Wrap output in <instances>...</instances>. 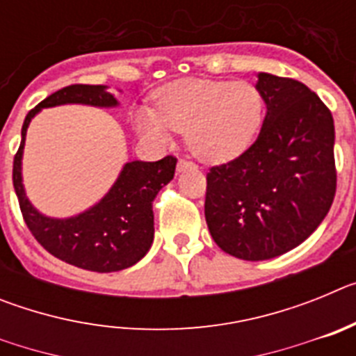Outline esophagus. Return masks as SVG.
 <instances>
[{
  "mask_svg": "<svg viewBox=\"0 0 356 356\" xmlns=\"http://www.w3.org/2000/svg\"><path fill=\"white\" fill-rule=\"evenodd\" d=\"M193 168H194V163H193V162H188V160H185V159L178 160V165H176V169H178V172L185 171V169H193Z\"/></svg>",
  "mask_w": 356,
  "mask_h": 356,
  "instance_id": "esophagus-1",
  "label": "esophagus"
}]
</instances>
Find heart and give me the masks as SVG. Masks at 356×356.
I'll list each match as a JSON object with an SVG mask.
<instances>
[{
  "instance_id": "1",
  "label": "heart",
  "mask_w": 356,
  "mask_h": 356,
  "mask_svg": "<svg viewBox=\"0 0 356 356\" xmlns=\"http://www.w3.org/2000/svg\"><path fill=\"white\" fill-rule=\"evenodd\" d=\"M264 110L262 92L250 81L184 80L163 87L155 108L140 106L135 127L155 139L181 131L197 159L221 163L241 156L254 143Z\"/></svg>"
}]
</instances>
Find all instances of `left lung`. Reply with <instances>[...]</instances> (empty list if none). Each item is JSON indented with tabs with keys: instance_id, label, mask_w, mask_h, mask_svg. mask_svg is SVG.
Segmentation results:
<instances>
[{
	"instance_id": "8db88e82",
	"label": "left lung",
	"mask_w": 356,
	"mask_h": 356,
	"mask_svg": "<svg viewBox=\"0 0 356 356\" xmlns=\"http://www.w3.org/2000/svg\"><path fill=\"white\" fill-rule=\"evenodd\" d=\"M267 112L241 156L207 175L205 217L225 253L269 260L300 246L328 213L337 188L335 128L307 85L259 72Z\"/></svg>"
}]
</instances>
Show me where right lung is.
<instances>
[{
    "label": "right lung",
    "mask_w": 356,
    "mask_h": 356,
    "mask_svg": "<svg viewBox=\"0 0 356 356\" xmlns=\"http://www.w3.org/2000/svg\"><path fill=\"white\" fill-rule=\"evenodd\" d=\"M81 103L90 106H118L114 94L105 85H69L56 90L28 112L21 130V146L14 156V180L21 213L31 235L46 251L96 273H114L139 262L153 242V200L172 180L176 159L168 155L159 162L124 163L121 175L99 203L67 219L46 217L33 209L23 187L21 159L28 124L40 108Z\"/></svg>",
    "instance_id": "obj_1"
}]
</instances>
